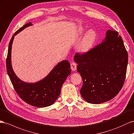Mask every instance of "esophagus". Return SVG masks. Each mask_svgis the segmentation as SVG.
I'll return each mask as SVG.
<instances>
[{"mask_svg": "<svg viewBox=\"0 0 134 134\" xmlns=\"http://www.w3.org/2000/svg\"><path fill=\"white\" fill-rule=\"evenodd\" d=\"M77 64H76L75 62H72L70 64V67H71V69L73 71H75L77 70Z\"/></svg>", "mask_w": 134, "mask_h": 134, "instance_id": "esophagus-1", "label": "esophagus"}]
</instances>
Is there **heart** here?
<instances>
[{
  "mask_svg": "<svg viewBox=\"0 0 134 134\" xmlns=\"http://www.w3.org/2000/svg\"><path fill=\"white\" fill-rule=\"evenodd\" d=\"M84 29L82 27H80L78 31V35H83L84 32ZM97 39V34L95 30H90L88 31L85 37L83 39V40L79 46V50L83 53L87 52L91 49L93 46L95 44V43Z\"/></svg>",
  "mask_w": 134,
  "mask_h": 134,
  "instance_id": "1",
  "label": "heart"
}]
</instances>
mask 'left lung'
<instances>
[{
  "instance_id": "left-lung-1",
  "label": "left lung",
  "mask_w": 134,
  "mask_h": 134,
  "mask_svg": "<svg viewBox=\"0 0 134 134\" xmlns=\"http://www.w3.org/2000/svg\"><path fill=\"white\" fill-rule=\"evenodd\" d=\"M106 37L84 53H77L74 60L83 79L80 92L91 104L108 102L116 96L124 85L128 53L117 31L108 30Z\"/></svg>"
}]
</instances>
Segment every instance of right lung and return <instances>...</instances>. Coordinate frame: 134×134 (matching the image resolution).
Listing matches in <instances>:
<instances>
[{
  "instance_id": "right-lung-1",
  "label": "right lung",
  "mask_w": 134,
  "mask_h": 134,
  "mask_svg": "<svg viewBox=\"0 0 134 134\" xmlns=\"http://www.w3.org/2000/svg\"><path fill=\"white\" fill-rule=\"evenodd\" d=\"M29 23L15 32L10 39L6 60L7 71L13 87L25 102L39 108L51 105L59 96L61 87L71 73L70 65L68 60L59 63L42 80L34 83L23 82L14 74L11 65V49L14 37L25 28L31 26Z\"/></svg>"
}]
</instances>
